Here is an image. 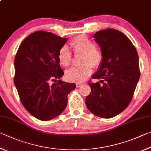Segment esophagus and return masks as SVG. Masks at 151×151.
<instances>
[{
  "mask_svg": "<svg viewBox=\"0 0 151 151\" xmlns=\"http://www.w3.org/2000/svg\"><path fill=\"white\" fill-rule=\"evenodd\" d=\"M81 85H83V84H82V83H76V87H77V88H78V87H80L81 86Z\"/></svg>",
  "mask_w": 151,
  "mask_h": 151,
  "instance_id": "34e87169",
  "label": "esophagus"
}]
</instances>
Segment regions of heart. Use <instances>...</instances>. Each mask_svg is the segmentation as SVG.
I'll list each match as a JSON object with an SVG mask.
<instances>
[{
  "label": "heart",
  "mask_w": 151,
  "mask_h": 151,
  "mask_svg": "<svg viewBox=\"0 0 151 151\" xmlns=\"http://www.w3.org/2000/svg\"><path fill=\"white\" fill-rule=\"evenodd\" d=\"M75 54L82 53L80 67H73L67 70L65 76L67 80L72 82H83L92 73V67L97 68L102 61V53L100 49L86 35H81L74 38L70 42ZM58 59L61 66L66 67L70 64L72 53L67 46H63L58 53Z\"/></svg>",
  "instance_id": "1"
}]
</instances>
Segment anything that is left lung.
Wrapping results in <instances>:
<instances>
[{
    "mask_svg": "<svg viewBox=\"0 0 151 151\" xmlns=\"http://www.w3.org/2000/svg\"><path fill=\"white\" fill-rule=\"evenodd\" d=\"M101 48L102 61L88 83L91 92L85 103L93 114L102 118L117 116L129 104L140 76L135 47L122 32L114 29L100 30L94 35Z\"/></svg>",
    "mask_w": 151,
    "mask_h": 151,
    "instance_id": "left-lung-1",
    "label": "left lung"
}]
</instances>
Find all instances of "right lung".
Segmentation results:
<instances>
[{"instance_id":"add662e5","label":"right lung","mask_w":151,"mask_h":151,"mask_svg":"<svg viewBox=\"0 0 151 151\" xmlns=\"http://www.w3.org/2000/svg\"><path fill=\"white\" fill-rule=\"evenodd\" d=\"M67 40L35 32L22 42L16 55L14 83L19 97L26 110L42 121L61 114L67 106L68 94L76 88L75 83L60 79L64 73L58 53Z\"/></svg>"}]
</instances>
